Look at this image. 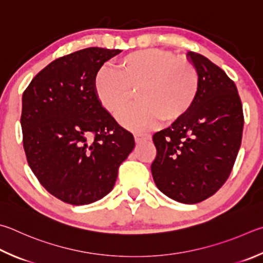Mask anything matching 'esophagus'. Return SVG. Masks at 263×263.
I'll list each match as a JSON object with an SVG mask.
<instances>
[{
  "label": "esophagus",
  "instance_id": "34e87169",
  "mask_svg": "<svg viewBox=\"0 0 263 263\" xmlns=\"http://www.w3.org/2000/svg\"><path fill=\"white\" fill-rule=\"evenodd\" d=\"M151 139V135L149 133H136L135 135V140L136 142H142V141H146V140H149Z\"/></svg>",
  "mask_w": 263,
  "mask_h": 263
}]
</instances>
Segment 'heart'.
Listing matches in <instances>:
<instances>
[{
	"instance_id": "1",
	"label": "heart",
	"mask_w": 263,
	"mask_h": 263,
	"mask_svg": "<svg viewBox=\"0 0 263 263\" xmlns=\"http://www.w3.org/2000/svg\"><path fill=\"white\" fill-rule=\"evenodd\" d=\"M195 65L173 51L149 48L128 52L112 68L95 74L93 88L100 104L114 116L126 109L136 90L139 103L119 116L122 125L144 131L162 119L174 123L192 108L199 93Z\"/></svg>"
}]
</instances>
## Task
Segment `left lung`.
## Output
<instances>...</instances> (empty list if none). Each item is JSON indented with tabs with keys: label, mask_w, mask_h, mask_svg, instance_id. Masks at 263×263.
Wrapping results in <instances>:
<instances>
[{
	"label": "left lung",
	"mask_w": 263,
	"mask_h": 263,
	"mask_svg": "<svg viewBox=\"0 0 263 263\" xmlns=\"http://www.w3.org/2000/svg\"><path fill=\"white\" fill-rule=\"evenodd\" d=\"M200 78L192 108L156 132L152 163L155 184L166 197L198 203L212 197L230 176L241 145L244 114L235 83L207 57L187 52Z\"/></svg>",
	"instance_id": "left-lung-1"
}]
</instances>
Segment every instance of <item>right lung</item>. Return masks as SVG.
Segmentation results:
<instances>
[{"label": "right lung", "instance_id": "add662e5", "mask_svg": "<svg viewBox=\"0 0 263 263\" xmlns=\"http://www.w3.org/2000/svg\"><path fill=\"white\" fill-rule=\"evenodd\" d=\"M119 49L99 47L52 61L23 93L21 124L27 163L63 202L82 206L112 190L118 168L135 148L95 97L93 80Z\"/></svg>", "mask_w": 263, "mask_h": 263}]
</instances>
